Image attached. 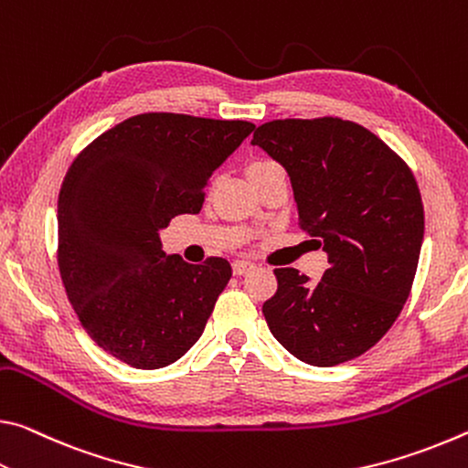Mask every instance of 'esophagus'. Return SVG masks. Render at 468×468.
<instances>
[{
  "instance_id": "esophagus-1",
  "label": "esophagus",
  "mask_w": 468,
  "mask_h": 468,
  "mask_svg": "<svg viewBox=\"0 0 468 468\" xmlns=\"http://www.w3.org/2000/svg\"><path fill=\"white\" fill-rule=\"evenodd\" d=\"M255 270V263L250 261H244V259H236V261H232V271L234 275H244Z\"/></svg>"
}]
</instances>
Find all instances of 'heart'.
Wrapping results in <instances>:
<instances>
[{"instance_id": "obj_1", "label": "heart", "mask_w": 468, "mask_h": 468, "mask_svg": "<svg viewBox=\"0 0 468 468\" xmlns=\"http://www.w3.org/2000/svg\"><path fill=\"white\" fill-rule=\"evenodd\" d=\"M265 174H286L284 167L273 159H255L249 165V178H255V176H265Z\"/></svg>"}]
</instances>
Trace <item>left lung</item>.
Instances as JSON below:
<instances>
[{"instance_id":"obj_1","label":"left lung","mask_w":468,"mask_h":468,"mask_svg":"<svg viewBox=\"0 0 468 468\" xmlns=\"http://www.w3.org/2000/svg\"><path fill=\"white\" fill-rule=\"evenodd\" d=\"M252 144L286 167L298 228L329 257L319 282L273 270L267 325L304 363L352 361L388 334L415 282L425 229L415 174L371 130L334 116L265 122Z\"/></svg>"}]
</instances>
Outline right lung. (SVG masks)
<instances>
[{"mask_svg": "<svg viewBox=\"0 0 468 468\" xmlns=\"http://www.w3.org/2000/svg\"><path fill=\"white\" fill-rule=\"evenodd\" d=\"M255 124L139 113L68 167L58 197L59 278L84 332L134 369L172 365L201 338L232 267L165 257L159 229L198 213L216 167Z\"/></svg>", "mask_w": 468, "mask_h": 468, "instance_id": "obj_1", "label": "right lung"}]
</instances>
